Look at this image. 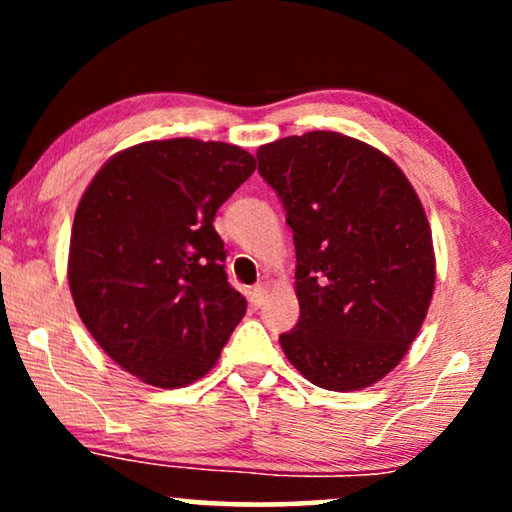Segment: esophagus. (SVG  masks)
I'll return each mask as SVG.
<instances>
[{
  "mask_svg": "<svg viewBox=\"0 0 512 512\" xmlns=\"http://www.w3.org/2000/svg\"><path fill=\"white\" fill-rule=\"evenodd\" d=\"M265 298H268V286H265V284H256L249 293V300H251V305H254V307H261L265 303Z\"/></svg>",
  "mask_w": 512,
  "mask_h": 512,
  "instance_id": "obj_1",
  "label": "esophagus"
}]
</instances>
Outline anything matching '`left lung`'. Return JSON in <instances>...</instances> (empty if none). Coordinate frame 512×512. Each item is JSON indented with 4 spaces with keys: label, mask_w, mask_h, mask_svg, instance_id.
<instances>
[{
    "label": "left lung",
    "mask_w": 512,
    "mask_h": 512,
    "mask_svg": "<svg viewBox=\"0 0 512 512\" xmlns=\"http://www.w3.org/2000/svg\"><path fill=\"white\" fill-rule=\"evenodd\" d=\"M256 158L296 244L300 319L279 335L286 359L321 389L380 382L417 338L436 284L415 188L389 156L340 132L277 139Z\"/></svg>",
    "instance_id": "8db88e82"
}]
</instances>
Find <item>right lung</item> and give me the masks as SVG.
<instances>
[{"label":"right lung","mask_w":512,"mask_h":512,"mask_svg":"<svg viewBox=\"0 0 512 512\" xmlns=\"http://www.w3.org/2000/svg\"><path fill=\"white\" fill-rule=\"evenodd\" d=\"M254 170L233 144L144 142L109 158L76 207V312L109 359L151 387L207 375L247 312L214 216Z\"/></svg>","instance_id":"add662e5"}]
</instances>
